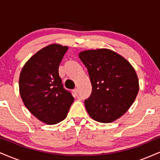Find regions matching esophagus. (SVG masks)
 Masks as SVG:
<instances>
[{
  "label": "esophagus",
  "mask_w": 160,
  "mask_h": 160,
  "mask_svg": "<svg viewBox=\"0 0 160 160\" xmlns=\"http://www.w3.org/2000/svg\"><path fill=\"white\" fill-rule=\"evenodd\" d=\"M74 94L75 95H78V89H74Z\"/></svg>",
  "instance_id": "1"
}]
</instances>
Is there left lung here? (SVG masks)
<instances>
[{"label": "left lung", "mask_w": 160, "mask_h": 160, "mask_svg": "<svg viewBox=\"0 0 160 160\" xmlns=\"http://www.w3.org/2000/svg\"><path fill=\"white\" fill-rule=\"evenodd\" d=\"M79 57L89 72L92 91L85 100L91 118L108 123L120 118L135 102L138 78L124 57L109 49L84 50Z\"/></svg>", "instance_id": "obj_1"}]
</instances>
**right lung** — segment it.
<instances>
[{"label": "right lung", "instance_id": "1", "mask_svg": "<svg viewBox=\"0 0 160 160\" xmlns=\"http://www.w3.org/2000/svg\"><path fill=\"white\" fill-rule=\"evenodd\" d=\"M68 47L53 43L40 49L28 60L20 73L19 93L25 106L48 125L67 117L74 97L63 88L58 67Z\"/></svg>", "mask_w": 160, "mask_h": 160}]
</instances>
